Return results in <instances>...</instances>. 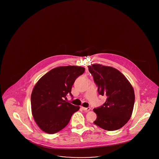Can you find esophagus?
<instances>
[{
  "instance_id": "1",
  "label": "esophagus",
  "mask_w": 159,
  "mask_h": 159,
  "mask_svg": "<svg viewBox=\"0 0 159 159\" xmlns=\"http://www.w3.org/2000/svg\"><path fill=\"white\" fill-rule=\"evenodd\" d=\"M82 108L83 109V110L87 111H89V110H91V108H90V107H87V108H86V107H82Z\"/></svg>"
}]
</instances>
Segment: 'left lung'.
Returning a JSON list of instances; mask_svg holds the SVG:
<instances>
[{
    "label": "left lung",
    "instance_id": "obj_1",
    "mask_svg": "<svg viewBox=\"0 0 159 159\" xmlns=\"http://www.w3.org/2000/svg\"><path fill=\"white\" fill-rule=\"evenodd\" d=\"M88 69L99 93L107 96L105 103L93 109L97 116L94 124L109 131L121 128L133 111L135 93L132 86L120 71L113 67L93 64Z\"/></svg>",
    "mask_w": 159,
    "mask_h": 159
}]
</instances>
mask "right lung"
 Listing matches in <instances>:
<instances>
[{"mask_svg": "<svg viewBox=\"0 0 159 159\" xmlns=\"http://www.w3.org/2000/svg\"><path fill=\"white\" fill-rule=\"evenodd\" d=\"M85 68L75 66L53 68L35 84L31 95L33 118L38 126L47 134H53L68 125L73 114L80 107L64 100L76 79Z\"/></svg>", "mask_w": 159, "mask_h": 159, "instance_id": "1", "label": "right lung"}]
</instances>
